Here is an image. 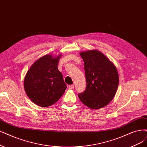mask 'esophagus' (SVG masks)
I'll use <instances>...</instances> for the list:
<instances>
[{
    "label": "esophagus",
    "mask_w": 147,
    "mask_h": 147,
    "mask_svg": "<svg viewBox=\"0 0 147 147\" xmlns=\"http://www.w3.org/2000/svg\"><path fill=\"white\" fill-rule=\"evenodd\" d=\"M74 87V85H70L68 86V88H69V89H70V90L73 89Z\"/></svg>",
    "instance_id": "esophagus-1"
}]
</instances>
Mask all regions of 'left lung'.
I'll use <instances>...</instances> for the list:
<instances>
[{
  "label": "left lung",
  "mask_w": 147,
  "mask_h": 147,
  "mask_svg": "<svg viewBox=\"0 0 147 147\" xmlns=\"http://www.w3.org/2000/svg\"><path fill=\"white\" fill-rule=\"evenodd\" d=\"M86 86L78 94L80 101L91 109L104 107L113 100L117 90L119 75L114 64L97 50L82 51Z\"/></svg>",
  "instance_id": "1"
}]
</instances>
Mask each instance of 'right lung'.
Returning a JSON list of instances; mask_svg holds the SVG:
<instances>
[{
	"instance_id": "add662e5",
	"label": "right lung",
	"mask_w": 147,
	"mask_h": 147,
	"mask_svg": "<svg viewBox=\"0 0 147 147\" xmlns=\"http://www.w3.org/2000/svg\"><path fill=\"white\" fill-rule=\"evenodd\" d=\"M61 55L43 56L32 65L24 79V88L31 100L42 107L53 105L67 88L62 74L57 68Z\"/></svg>"
}]
</instances>
